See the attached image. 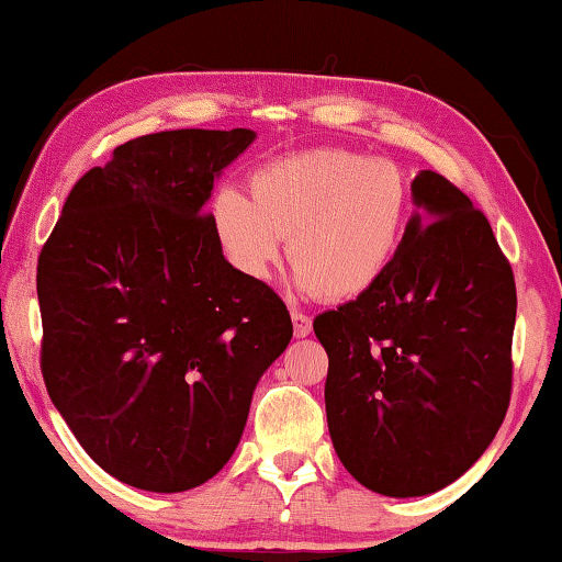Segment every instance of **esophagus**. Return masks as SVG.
<instances>
[{
  "label": "esophagus",
  "mask_w": 562,
  "mask_h": 562,
  "mask_svg": "<svg viewBox=\"0 0 562 562\" xmlns=\"http://www.w3.org/2000/svg\"><path fill=\"white\" fill-rule=\"evenodd\" d=\"M291 322H294V335L306 337L312 333V317L304 312H291Z\"/></svg>",
  "instance_id": "obj_1"
}]
</instances>
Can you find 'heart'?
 Segmentation results:
<instances>
[{
    "label": "heart",
    "mask_w": 562,
    "mask_h": 562,
    "mask_svg": "<svg viewBox=\"0 0 562 562\" xmlns=\"http://www.w3.org/2000/svg\"><path fill=\"white\" fill-rule=\"evenodd\" d=\"M409 212V181L391 160L317 148L256 168L248 196L222 189L210 222L222 256L245 279L266 281L289 235L294 286L345 302L389 273Z\"/></svg>",
    "instance_id": "obj_1"
}]
</instances>
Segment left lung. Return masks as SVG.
<instances>
[{"label": "left lung", "instance_id": "left-lung-1", "mask_svg": "<svg viewBox=\"0 0 562 562\" xmlns=\"http://www.w3.org/2000/svg\"><path fill=\"white\" fill-rule=\"evenodd\" d=\"M412 199L422 212L379 286L314 319L337 458L396 498L445 488L494 440L517 319L512 266L483 212L435 171L417 173Z\"/></svg>", "mask_w": 562, "mask_h": 562}]
</instances>
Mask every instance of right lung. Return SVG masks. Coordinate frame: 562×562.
<instances>
[{
	"label": "right lung",
	"instance_id": "1",
	"mask_svg": "<svg viewBox=\"0 0 562 562\" xmlns=\"http://www.w3.org/2000/svg\"><path fill=\"white\" fill-rule=\"evenodd\" d=\"M252 130H166L76 181L37 258L50 402L99 468L179 494L233 458L286 304L214 240V179Z\"/></svg>",
	"mask_w": 562,
	"mask_h": 562
}]
</instances>
